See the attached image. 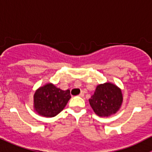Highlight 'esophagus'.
<instances>
[{"instance_id":"1","label":"esophagus","mask_w":152,"mask_h":152,"mask_svg":"<svg viewBox=\"0 0 152 152\" xmlns=\"http://www.w3.org/2000/svg\"><path fill=\"white\" fill-rule=\"evenodd\" d=\"M79 96H80L81 97H84V96H85V94H84V93H82H82H81L80 94H79Z\"/></svg>"}]
</instances>
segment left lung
Returning <instances> with one entry per match:
<instances>
[{"instance_id":"8db88e82","label":"left lung","mask_w":152,"mask_h":152,"mask_svg":"<svg viewBox=\"0 0 152 152\" xmlns=\"http://www.w3.org/2000/svg\"><path fill=\"white\" fill-rule=\"evenodd\" d=\"M89 102L96 115L107 117L116 113L120 109L123 102V95L119 87L107 82L96 87Z\"/></svg>"}]
</instances>
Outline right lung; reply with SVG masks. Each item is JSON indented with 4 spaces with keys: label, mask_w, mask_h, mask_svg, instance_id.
I'll return each instance as SVG.
<instances>
[{
    "label": "right lung",
    "mask_w": 152,
    "mask_h": 152,
    "mask_svg": "<svg viewBox=\"0 0 152 152\" xmlns=\"http://www.w3.org/2000/svg\"><path fill=\"white\" fill-rule=\"evenodd\" d=\"M71 98L70 90H62L48 83L39 87L34 95V107L44 117H54L63 110Z\"/></svg>",
    "instance_id": "obj_1"
}]
</instances>
